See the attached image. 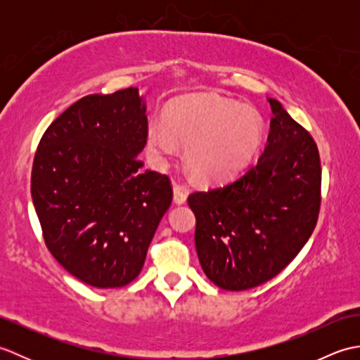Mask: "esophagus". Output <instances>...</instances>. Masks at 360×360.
Here are the masks:
<instances>
[{"instance_id": "obj_1", "label": "esophagus", "mask_w": 360, "mask_h": 360, "mask_svg": "<svg viewBox=\"0 0 360 360\" xmlns=\"http://www.w3.org/2000/svg\"><path fill=\"white\" fill-rule=\"evenodd\" d=\"M173 201L174 204H184L187 201V190L181 186H173Z\"/></svg>"}]
</instances>
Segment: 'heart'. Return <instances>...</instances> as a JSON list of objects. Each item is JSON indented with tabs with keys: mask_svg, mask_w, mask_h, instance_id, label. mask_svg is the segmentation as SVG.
Segmentation results:
<instances>
[{
	"mask_svg": "<svg viewBox=\"0 0 360 360\" xmlns=\"http://www.w3.org/2000/svg\"><path fill=\"white\" fill-rule=\"evenodd\" d=\"M176 139L186 148V164L198 179L218 182L246 167L263 141L258 112L215 97H195L168 110L165 122L148 125V148L158 164L176 153Z\"/></svg>",
	"mask_w": 360,
	"mask_h": 360,
	"instance_id": "b5f03b06",
	"label": "heart"
}]
</instances>
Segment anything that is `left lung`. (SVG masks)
Wrapping results in <instances>:
<instances>
[{
	"label": "left lung",
	"instance_id": "obj_1",
	"mask_svg": "<svg viewBox=\"0 0 360 360\" xmlns=\"http://www.w3.org/2000/svg\"><path fill=\"white\" fill-rule=\"evenodd\" d=\"M267 102L271 131L257 164L224 186L188 196L201 267L226 290L255 288L280 274L307 244L319 218L317 145L278 101Z\"/></svg>",
	"mask_w": 360,
	"mask_h": 360
}]
</instances>
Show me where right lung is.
<instances>
[{
  "label": "right lung",
  "instance_id": "add662e5",
  "mask_svg": "<svg viewBox=\"0 0 360 360\" xmlns=\"http://www.w3.org/2000/svg\"><path fill=\"white\" fill-rule=\"evenodd\" d=\"M145 112L137 88L86 96L52 122L35 153L30 193L46 246L94 288L141 274L172 204L168 176L142 170Z\"/></svg>",
  "mask_w": 360,
  "mask_h": 360
}]
</instances>
